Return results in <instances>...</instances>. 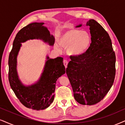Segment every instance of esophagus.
<instances>
[{"label":"esophagus","mask_w":125,"mask_h":125,"mask_svg":"<svg viewBox=\"0 0 125 125\" xmlns=\"http://www.w3.org/2000/svg\"><path fill=\"white\" fill-rule=\"evenodd\" d=\"M63 64L65 68H67V64H68V62L66 61V60H64L63 61Z\"/></svg>","instance_id":"esophagus-1"}]
</instances>
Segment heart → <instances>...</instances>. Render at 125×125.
<instances>
[{"label":"heart","instance_id":"heart-1","mask_svg":"<svg viewBox=\"0 0 125 125\" xmlns=\"http://www.w3.org/2000/svg\"><path fill=\"white\" fill-rule=\"evenodd\" d=\"M58 42L62 48L67 49V53L69 56L77 57L88 51L91 46L92 37L87 31L71 29L60 36ZM55 48L60 51V48L57 45H55Z\"/></svg>","mask_w":125,"mask_h":125}]
</instances>
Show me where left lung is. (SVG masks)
<instances>
[{
  "instance_id": "8db88e82",
  "label": "left lung",
  "mask_w": 125,
  "mask_h": 125,
  "mask_svg": "<svg viewBox=\"0 0 125 125\" xmlns=\"http://www.w3.org/2000/svg\"><path fill=\"white\" fill-rule=\"evenodd\" d=\"M86 25L92 37L91 46L84 54L71 59L66 74L75 100L81 104L91 105L100 102L113 86L116 58L105 29L92 19Z\"/></svg>"
}]
</instances>
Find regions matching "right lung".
I'll use <instances>...</instances> for the list:
<instances>
[{
  "mask_svg": "<svg viewBox=\"0 0 125 125\" xmlns=\"http://www.w3.org/2000/svg\"><path fill=\"white\" fill-rule=\"evenodd\" d=\"M44 22H33L21 29L17 34L9 58V80L11 88L23 105L33 110H42L50 106L54 99L57 80L65 73L62 57L51 59L47 55L40 78L29 85L22 83L17 72V56L22 42L29 40H41L53 46L55 38Z\"/></svg>",
  "mask_w": 125,
  "mask_h": 125,
  "instance_id": "obj_1",
  "label": "right lung"
}]
</instances>
